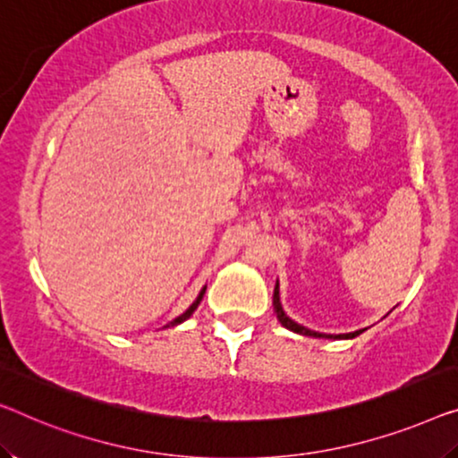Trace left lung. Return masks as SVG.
I'll list each match as a JSON object with an SVG mask.
<instances>
[{
	"label": "left lung",
	"instance_id": "8db88e82",
	"mask_svg": "<svg viewBox=\"0 0 458 458\" xmlns=\"http://www.w3.org/2000/svg\"><path fill=\"white\" fill-rule=\"evenodd\" d=\"M273 310H276L279 323H282V325L285 327V329L298 333V335H306V337H327V339H353V337H358L361 331H364V329H360V331H353V333H345V335H325V333L310 331V329H306V327L298 325L296 320H292L288 315H285L284 309H282V302H279V284H276V290H273Z\"/></svg>",
	"mask_w": 458,
	"mask_h": 458
}]
</instances>
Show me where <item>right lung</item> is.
<instances>
[{
	"mask_svg": "<svg viewBox=\"0 0 458 458\" xmlns=\"http://www.w3.org/2000/svg\"><path fill=\"white\" fill-rule=\"evenodd\" d=\"M203 294H206V288H203L201 292H199V296H197V300H195V302L193 304H191L189 306V309L185 310V312H182V315L181 317H176L174 320H170V323L166 325V327H164V329H168V327H174V325H181L182 323V320H187L191 315H193V312L197 310V306H199V302H201V300H203Z\"/></svg>",
	"mask_w": 458,
	"mask_h": 458,
	"instance_id": "add662e5",
	"label": "right lung"
}]
</instances>
